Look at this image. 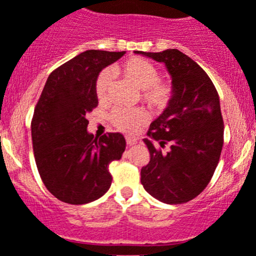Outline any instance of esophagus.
Here are the masks:
<instances>
[{
    "mask_svg": "<svg viewBox=\"0 0 256 256\" xmlns=\"http://www.w3.org/2000/svg\"><path fill=\"white\" fill-rule=\"evenodd\" d=\"M126 142H128V145H134L138 142V139L136 138H131V136H126Z\"/></svg>",
    "mask_w": 256,
    "mask_h": 256,
    "instance_id": "34e87169",
    "label": "esophagus"
}]
</instances>
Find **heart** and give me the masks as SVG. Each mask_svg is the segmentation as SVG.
<instances>
[{"mask_svg": "<svg viewBox=\"0 0 256 256\" xmlns=\"http://www.w3.org/2000/svg\"><path fill=\"white\" fill-rule=\"evenodd\" d=\"M117 74L142 90V98L150 108L160 111L169 104L173 94L172 86L160 80V72L155 64L140 56L126 59L114 68ZM111 76L108 72H101L96 80L94 90L98 101L104 102L108 94ZM112 125L122 132L132 134L148 121V114L142 108H114L110 114Z\"/></svg>", "mask_w": 256, "mask_h": 256, "instance_id": "1", "label": "heart"}]
</instances>
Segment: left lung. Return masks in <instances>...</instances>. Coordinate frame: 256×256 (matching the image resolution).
I'll list each match as a JSON object with an SVG mask.
<instances>
[{"label":"left lung","instance_id":"obj_1","mask_svg":"<svg viewBox=\"0 0 256 256\" xmlns=\"http://www.w3.org/2000/svg\"><path fill=\"white\" fill-rule=\"evenodd\" d=\"M135 54L166 64L173 90L144 139L150 162L142 168V184L160 202L186 204L207 187L218 164L224 145L218 93L206 72L178 49Z\"/></svg>","mask_w":256,"mask_h":256}]
</instances>
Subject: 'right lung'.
I'll use <instances>...</instances> for the list:
<instances>
[{
  "label": "right lung",
  "mask_w": 256,
  "mask_h": 256,
  "mask_svg": "<svg viewBox=\"0 0 256 256\" xmlns=\"http://www.w3.org/2000/svg\"><path fill=\"white\" fill-rule=\"evenodd\" d=\"M125 52L87 50L48 77L31 121L35 162L54 197L70 204L98 200L108 190L111 162L125 152L122 134L94 138L86 114L98 104L94 84L100 72Z\"/></svg>",
  "instance_id": "1"
}]
</instances>
